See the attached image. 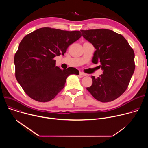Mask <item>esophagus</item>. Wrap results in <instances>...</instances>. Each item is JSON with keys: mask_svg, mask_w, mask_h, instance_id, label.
Returning <instances> with one entry per match:
<instances>
[{"mask_svg": "<svg viewBox=\"0 0 148 148\" xmlns=\"http://www.w3.org/2000/svg\"><path fill=\"white\" fill-rule=\"evenodd\" d=\"M79 75H81V76H86V75H87V74L84 73H82V72H79Z\"/></svg>", "mask_w": 148, "mask_h": 148, "instance_id": "34e87169", "label": "esophagus"}]
</instances>
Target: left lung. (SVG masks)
<instances>
[{
  "instance_id": "left-lung-1",
  "label": "left lung",
  "mask_w": 148,
  "mask_h": 148,
  "mask_svg": "<svg viewBox=\"0 0 148 148\" xmlns=\"http://www.w3.org/2000/svg\"><path fill=\"white\" fill-rule=\"evenodd\" d=\"M84 38L96 50L92 61L100 62L103 74L92 76V84L87 90L102 102L112 101L127 89L135 68L134 50L123 36L104 29L80 30Z\"/></svg>"
}]
</instances>
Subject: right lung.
<instances>
[{
	"label": "right lung",
	"instance_id": "1",
	"mask_svg": "<svg viewBox=\"0 0 148 148\" xmlns=\"http://www.w3.org/2000/svg\"><path fill=\"white\" fill-rule=\"evenodd\" d=\"M81 37L79 31L43 27L22 39L14 55L15 76L29 97L41 102L50 101L64 88L69 75L79 74L75 68L56 67L54 58L64 55Z\"/></svg>",
	"mask_w": 148,
	"mask_h": 148
}]
</instances>
